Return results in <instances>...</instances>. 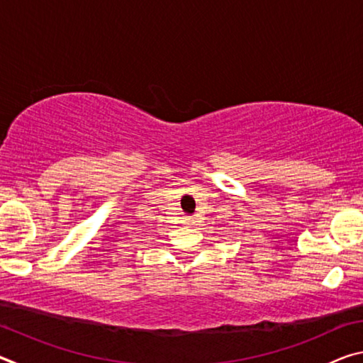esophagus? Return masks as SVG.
<instances>
[{
    "label": "esophagus",
    "mask_w": 363,
    "mask_h": 363,
    "mask_svg": "<svg viewBox=\"0 0 363 363\" xmlns=\"http://www.w3.org/2000/svg\"><path fill=\"white\" fill-rule=\"evenodd\" d=\"M182 223L187 225H192V224H195V219L192 216H186V218H182Z\"/></svg>",
    "instance_id": "esophagus-1"
}]
</instances>
